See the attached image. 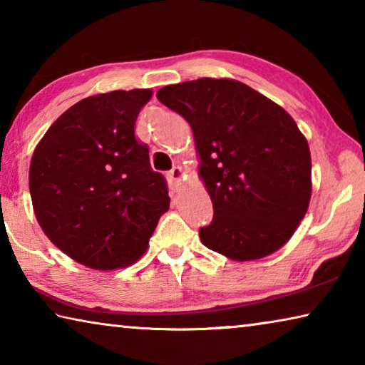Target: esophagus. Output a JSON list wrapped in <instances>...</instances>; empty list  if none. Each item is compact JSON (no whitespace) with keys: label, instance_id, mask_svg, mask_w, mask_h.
Instances as JSON below:
<instances>
[{"label":"esophagus","instance_id":"obj_1","mask_svg":"<svg viewBox=\"0 0 365 365\" xmlns=\"http://www.w3.org/2000/svg\"><path fill=\"white\" fill-rule=\"evenodd\" d=\"M168 178L169 182L178 185L187 178V174H185V170L180 168V165H175V168H172V170L168 174Z\"/></svg>","mask_w":365,"mask_h":365}]
</instances>
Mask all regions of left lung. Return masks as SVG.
<instances>
[{
    "label": "left lung",
    "instance_id": "8db88e82",
    "mask_svg": "<svg viewBox=\"0 0 365 365\" xmlns=\"http://www.w3.org/2000/svg\"><path fill=\"white\" fill-rule=\"evenodd\" d=\"M156 96L193 130L197 174L214 206L200 228L202 245L240 262L280 250L312 193L311 151L293 117L232 78L168 85Z\"/></svg>",
    "mask_w": 365,
    "mask_h": 365
}]
</instances>
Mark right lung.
<instances>
[{
    "label": "right lung",
    "mask_w": 365,
    "mask_h": 365,
    "mask_svg": "<svg viewBox=\"0 0 365 365\" xmlns=\"http://www.w3.org/2000/svg\"><path fill=\"white\" fill-rule=\"evenodd\" d=\"M151 96L137 88L85 98L58 117L34 151L29 188L36 220L54 246L90 269L137 262L169 209L165 178L135 138Z\"/></svg>",
    "instance_id": "add662e5"
}]
</instances>
